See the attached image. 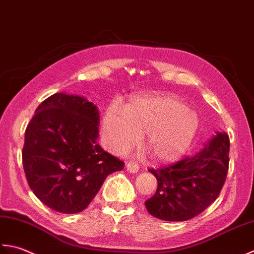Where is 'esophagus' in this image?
<instances>
[{"mask_svg":"<svg viewBox=\"0 0 254 254\" xmlns=\"http://www.w3.org/2000/svg\"><path fill=\"white\" fill-rule=\"evenodd\" d=\"M126 168H127V171H129V172L131 173H137L139 171V165L134 162H128Z\"/></svg>","mask_w":254,"mask_h":254,"instance_id":"34e87169","label":"esophagus"}]
</instances>
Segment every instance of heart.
<instances>
[{
	"mask_svg": "<svg viewBox=\"0 0 254 254\" xmlns=\"http://www.w3.org/2000/svg\"><path fill=\"white\" fill-rule=\"evenodd\" d=\"M102 138L108 151L124 154L141 140L158 162H173L192 146L199 118L175 97H139L125 112L111 106L103 113Z\"/></svg>",
	"mask_w": 254,
	"mask_h": 254,
	"instance_id": "obj_1",
	"label": "heart"
}]
</instances>
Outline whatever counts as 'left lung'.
Here are the masks:
<instances>
[{"label":"left lung","mask_w":254,"mask_h":254,"mask_svg":"<svg viewBox=\"0 0 254 254\" xmlns=\"http://www.w3.org/2000/svg\"><path fill=\"white\" fill-rule=\"evenodd\" d=\"M229 137L216 132L195 154L160 169H149L158 180L157 192L146 200L156 218L184 221L204 211L218 197L229 168Z\"/></svg>","instance_id":"left-lung-1"}]
</instances>
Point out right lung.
Instances as JSON below:
<instances>
[{"instance_id": "obj_1", "label": "right lung", "mask_w": 254, "mask_h": 254, "mask_svg": "<svg viewBox=\"0 0 254 254\" xmlns=\"http://www.w3.org/2000/svg\"><path fill=\"white\" fill-rule=\"evenodd\" d=\"M35 113L22 152L29 188L55 211L80 213L125 163L96 142L100 115L84 97L56 93Z\"/></svg>"}]
</instances>
